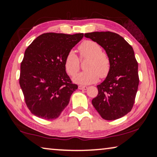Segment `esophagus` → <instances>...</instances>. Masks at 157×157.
<instances>
[{
  "mask_svg": "<svg viewBox=\"0 0 157 157\" xmlns=\"http://www.w3.org/2000/svg\"><path fill=\"white\" fill-rule=\"evenodd\" d=\"M78 89L86 90V89H88V86H78Z\"/></svg>",
  "mask_w": 157,
  "mask_h": 157,
  "instance_id": "obj_1",
  "label": "esophagus"
}]
</instances>
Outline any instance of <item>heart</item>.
I'll list each match as a JSON object with an SVG mask.
<instances>
[{"instance_id": "heart-1", "label": "heart", "mask_w": 157, "mask_h": 157, "mask_svg": "<svg viewBox=\"0 0 157 157\" xmlns=\"http://www.w3.org/2000/svg\"><path fill=\"white\" fill-rule=\"evenodd\" d=\"M81 58L88 59L85 64L84 71L73 78L74 82L81 85L96 83L98 78H104L111 71V61L109 56L103 52L99 44L94 40H84L78 47ZM66 71L70 76H74L80 68L79 59L74 51L67 53L64 61Z\"/></svg>"}]
</instances>
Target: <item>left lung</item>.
<instances>
[{
    "label": "left lung",
    "instance_id": "left-lung-1",
    "mask_svg": "<svg viewBox=\"0 0 157 157\" xmlns=\"http://www.w3.org/2000/svg\"><path fill=\"white\" fill-rule=\"evenodd\" d=\"M84 36L99 44L111 61L110 72L97 86L98 93L92 104L105 120L121 118L132 110L139 83L138 63L133 48L113 32H92Z\"/></svg>",
    "mask_w": 157,
    "mask_h": 157
}]
</instances>
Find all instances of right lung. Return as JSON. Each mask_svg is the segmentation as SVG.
<instances>
[{"label":"right lung","instance_id":"1","mask_svg":"<svg viewBox=\"0 0 157 157\" xmlns=\"http://www.w3.org/2000/svg\"><path fill=\"white\" fill-rule=\"evenodd\" d=\"M83 33H46L36 38L25 51L19 83L31 113L43 119H55L68 106L78 86L66 74L67 53Z\"/></svg>","mask_w":157,"mask_h":157}]
</instances>
